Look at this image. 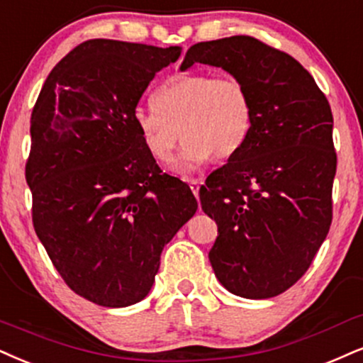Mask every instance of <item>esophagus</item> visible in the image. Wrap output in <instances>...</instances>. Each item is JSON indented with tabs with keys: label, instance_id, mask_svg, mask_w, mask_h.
I'll return each mask as SVG.
<instances>
[{
	"label": "esophagus",
	"instance_id": "obj_1",
	"mask_svg": "<svg viewBox=\"0 0 363 363\" xmlns=\"http://www.w3.org/2000/svg\"><path fill=\"white\" fill-rule=\"evenodd\" d=\"M189 185H190L191 191H194V195H195V196H199V190H200V185H202V182L196 180V178H190V180H189Z\"/></svg>",
	"mask_w": 363,
	"mask_h": 363
}]
</instances>
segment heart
Segmentation results:
<instances>
[{
    "label": "heart",
    "instance_id": "heart-1",
    "mask_svg": "<svg viewBox=\"0 0 363 363\" xmlns=\"http://www.w3.org/2000/svg\"><path fill=\"white\" fill-rule=\"evenodd\" d=\"M151 111L136 114V126L147 153L160 163L172 158L183 138L174 168L185 172L212 160L234 155L250 126V97L234 75L196 72L177 75L153 96Z\"/></svg>",
    "mask_w": 363,
    "mask_h": 363
}]
</instances>
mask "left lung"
I'll list each match as a JSON object with an SVG mask.
<instances>
[{
  "label": "left lung",
  "instance_id": "left-lung-1",
  "mask_svg": "<svg viewBox=\"0 0 363 363\" xmlns=\"http://www.w3.org/2000/svg\"><path fill=\"white\" fill-rule=\"evenodd\" d=\"M195 62L242 80L252 109L244 143L200 189L218 227L210 264L237 296H277L301 279L332 225V109L305 67L254 37L196 43L182 69Z\"/></svg>",
  "mask_w": 363,
  "mask_h": 363
}]
</instances>
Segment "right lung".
I'll use <instances>...</instances> for the list:
<instances>
[{
	"mask_svg": "<svg viewBox=\"0 0 363 363\" xmlns=\"http://www.w3.org/2000/svg\"><path fill=\"white\" fill-rule=\"evenodd\" d=\"M180 53L87 40L53 67L31 113L25 178L35 232L65 284L99 306L141 301L161 250L199 207L136 126L143 92Z\"/></svg>",
	"mask_w": 363,
	"mask_h": 363,
	"instance_id": "add662e5",
	"label": "right lung"
}]
</instances>
